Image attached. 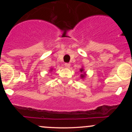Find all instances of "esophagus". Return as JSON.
<instances>
[{"mask_svg":"<svg viewBox=\"0 0 132 132\" xmlns=\"http://www.w3.org/2000/svg\"><path fill=\"white\" fill-rule=\"evenodd\" d=\"M65 66H66V67H67V68H69L70 67V66H71V64L70 63H65Z\"/></svg>","mask_w":132,"mask_h":132,"instance_id":"34e87169","label":"esophagus"}]
</instances>
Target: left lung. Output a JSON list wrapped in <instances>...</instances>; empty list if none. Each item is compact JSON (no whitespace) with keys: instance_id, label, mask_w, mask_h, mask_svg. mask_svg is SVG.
Returning a JSON list of instances; mask_svg holds the SVG:
<instances>
[{"instance_id":"obj_1","label":"left lung","mask_w":132,"mask_h":132,"mask_svg":"<svg viewBox=\"0 0 132 132\" xmlns=\"http://www.w3.org/2000/svg\"><path fill=\"white\" fill-rule=\"evenodd\" d=\"M82 71V69H81V71ZM82 76V75H81ZM82 77V76H81Z\"/></svg>"}]
</instances>
